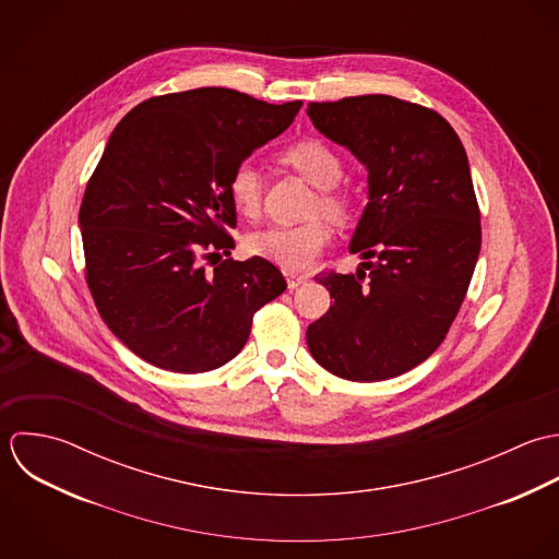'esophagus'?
Here are the masks:
<instances>
[{
    "mask_svg": "<svg viewBox=\"0 0 559 559\" xmlns=\"http://www.w3.org/2000/svg\"><path fill=\"white\" fill-rule=\"evenodd\" d=\"M286 282H288V288H297L301 284L308 282V275L306 273H295V271H286Z\"/></svg>",
    "mask_w": 559,
    "mask_h": 559,
    "instance_id": "obj_1",
    "label": "esophagus"
}]
</instances>
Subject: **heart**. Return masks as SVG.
Here are the masks:
<instances>
[{
    "label": "heart",
    "mask_w": 559,
    "mask_h": 559,
    "mask_svg": "<svg viewBox=\"0 0 559 559\" xmlns=\"http://www.w3.org/2000/svg\"><path fill=\"white\" fill-rule=\"evenodd\" d=\"M282 160L293 167L312 187L319 188V199L312 212H328L336 218L347 216L349 197L336 188L343 176V160L338 152L321 139H301L282 152ZM229 201L245 218H258L264 203V180L260 171L240 163L227 182ZM332 242V227L325 218H312L299 225H273L247 236V249L282 269L301 271L310 266L319 253Z\"/></svg>",
    "instance_id": "heart-1"
}]
</instances>
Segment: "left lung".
Instances as JSON below:
<instances>
[{"instance_id":"1","label":"left lung","mask_w":559,"mask_h":559,"mask_svg":"<svg viewBox=\"0 0 559 559\" xmlns=\"http://www.w3.org/2000/svg\"><path fill=\"white\" fill-rule=\"evenodd\" d=\"M308 115L369 169L352 240L367 262L317 275L334 301L308 328V349L343 379H390L440 347L466 297L481 247L468 158L444 117L390 95L312 102Z\"/></svg>"}]
</instances>
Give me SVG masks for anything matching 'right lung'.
Here are the masks:
<instances>
[{"mask_svg":"<svg viewBox=\"0 0 559 559\" xmlns=\"http://www.w3.org/2000/svg\"><path fill=\"white\" fill-rule=\"evenodd\" d=\"M299 108L205 86L145 99L115 128L80 205L84 273L104 323L145 362L223 367L286 290L269 260L229 258L227 182Z\"/></svg>","mask_w":559,"mask_h":559,"instance_id":"add662e5","label":"right lung"}]
</instances>
